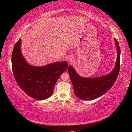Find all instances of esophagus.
<instances>
[{"label": "esophagus", "mask_w": 132, "mask_h": 132, "mask_svg": "<svg viewBox=\"0 0 132 132\" xmlns=\"http://www.w3.org/2000/svg\"><path fill=\"white\" fill-rule=\"evenodd\" d=\"M74 60V57L73 56H71V55H70V56L69 57L68 59V61L69 63H71L72 62H73Z\"/></svg>", "instance_id": "obj_1"}]
</instances>
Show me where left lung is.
I'll return each instance as SVG.
<instances>
[{
  "label": "left lung",
  "instance_id": "1",
  "mask_svg": "<svg viewBox=\"0 0 132 132\" xmlns=\"http://www.w3.org/2000/svg\"><path fill=\"white\" fill-rule=\"evenodd\" d=\"M114 43L117 52V61L114 69L109 74L97 78H84L77 74L73 67L69 66L68 70L77 97L85 101L93 100L105 94L113 85L119 74L121 54L119 43L116 38Z\"/></svg>",
  "mask_w": 132,
  "mask_h": 132
}]
</instances>
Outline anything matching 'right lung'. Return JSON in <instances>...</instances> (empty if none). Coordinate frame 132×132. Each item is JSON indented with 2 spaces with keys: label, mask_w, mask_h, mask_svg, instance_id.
Here are the masks:
<instances>
[{
  "label": "right lung",
  "mask_w": 132,
  "mask_h": 132,
  "mask_svg": "<svg viewBox=\"0 0 132 132\" xmlns=\"http://www.w3.org/2000/svg\"><path fill=\"white\" fill-rule=\"evenodd\" d=\"M20 38L14 47L11 57L12 69L18 85L31 97L43 100L52 95L55 83L67 70L66 61L56 62L42 67L30 64L23 57Z\"/></svg>",
  "instance_id": "right-lung-1"
}]
</instances>
